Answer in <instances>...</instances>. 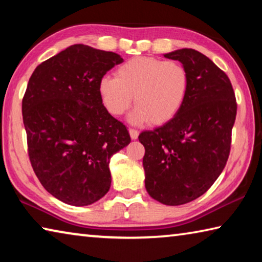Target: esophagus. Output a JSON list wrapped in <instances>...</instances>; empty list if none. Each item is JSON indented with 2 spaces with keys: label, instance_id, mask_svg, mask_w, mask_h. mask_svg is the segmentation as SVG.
<instances>
[{
  "label": "esophagus",
  "instance_id": "34e87169",
  "mask_svg": "<svg viewBox=\"0 0 262 262\" xmlns=\"http://www.w3.org/2000/svg\"><path fill=\"white\" fill-rule=\"evenodd\" d=\"M129 135L133 140H136L139 137V130L134 129V128H129Z\"/></svg>",
  "mask_w": 262,
  "mask_h": 262
}]
</instances>
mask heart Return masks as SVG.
Returning <instances> with one entry per match:
<instances>
[{
	"label": "heart",
	"mask_w": 262,
	"mask_h": 262,
	"mask_svg": "<svg viewBox=\"0 0 262 262\" xmlns=\"http://www.w3.org/2000/svg\"><path fill=\"white\" fill-rule=\"evenodd\" d=\"M188 88V73L179 62L136 56L122 63L115 77L101 78L98 90L105 108L114 117L126 112L134 95L136 106L128 120L135 125L150 120L162 125L179 112Z\"/></svg>",
	"instance_id": "1"
}]
</instances>
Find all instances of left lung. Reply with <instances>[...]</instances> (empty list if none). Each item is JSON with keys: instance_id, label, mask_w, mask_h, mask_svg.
<instances>
[{"instance_id": "left-lung-1", "label": "left lung", "mask_w": 262, "mask_h": 262, "mask_svg": "<svg viewBox=\"0 0 262 262\" xmlns=\"http://www.w3.org/2000/svg\"><path fill=\"white\" fill-rule=\"evenodd\" d=\"M164 56L187 70V96L176 117L139 140L147 192L163 205L180 206L205 194L223 171L237 103L227 74L202 53L183 48Z\"/></svg>"}]
</instances>
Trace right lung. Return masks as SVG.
<instances>
[{
    "mask_svg": "<svg viewBox=\"0 0 262 262\" xmlns=\"http://www.w3.org/2000/svg\"><path fill=\"white\" fill-rule=\"evenodd\" d=\"M121 62L117 53L77 43L43 61L29 79L21 112L31 165L43 188L67 205L103 198L111 187L110 159L130 142L98 90Z\"/></svg>",
    "mask_w": 262,
    "mask_h": 262,
    "instance_id": "1",
    "label": "right lung"
}]
</instances>
